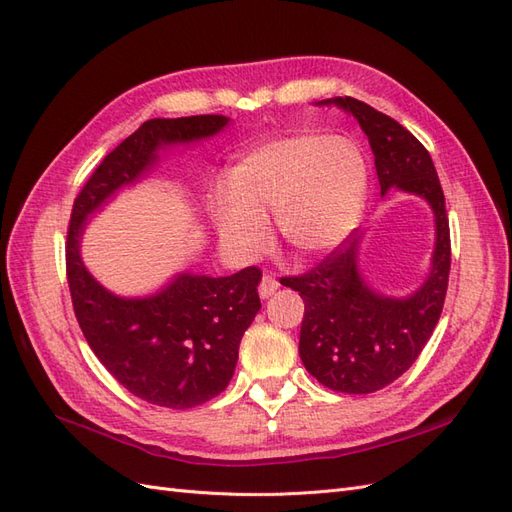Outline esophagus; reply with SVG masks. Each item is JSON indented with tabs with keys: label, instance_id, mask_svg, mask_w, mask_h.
<instances>
[{
	"label": "esophagus",
	"instance_id": "esophagus-1",
	"mask_svg": "<svg viewBox=\"0 0 512 512\" xmlns=\"http://www.w3.org/2000/svg\"><path fill=\"white\" fill-rule=\"evenodd\" d=\"M277 288H280V282H277L273 275H262L260 286H258V294H260V299H269L273 292H277Z\"/></svg>",
	"mask_w": 512,
	"mask_h": 512
}]
</instances>
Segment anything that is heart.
Returning a JSON list of instances; mask_svg holds the SVG:
<instances>
[{"label": "heart", "instance_id": "heart-1", "mask_svg": "<svg viewBox=\"0 0 512 512\" xmlns=\"http://www.w3.org/2000/svg\"><path fill=\"white\" fill-rule=\"evenodd\" d=\"M369 192L367 160L348 138L294 134L247 151L228 170V190L211 200L222 243L241 258L265 250L275 215L299 258H318L359 226Z\"/></svg>", "mask_w": 512, "mask_h": 512}]
</instances>
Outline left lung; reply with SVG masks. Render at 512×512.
<instances>
[{
	"label": "left lung",
	"mask_w": 512,
	"mask_h": 512,
	"mask_svg": "<svg viewBox=\"0 0 512 512\" xmlns=\"http://www.w3.org/2000/svg\"><path fill=\"white\" fill-rule=\"evenodd\" d=\"M316 104H333L359 121L376 158L380 196L399 190L423 198L436 226L429 273L404 297H389L365 282L359 267L363 237L344 241L309 273L282 280L305 303L299 337L305 369L331 391L365 395L406 374L436 329L451 271V232L436 166L416 136L350 96Z\"/></svg>",
	"instance_id": "8db88e82"
}]
</instances>
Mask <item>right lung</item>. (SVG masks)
<instances>
[{
  "label": "right lung",
  "mask_w": 512,
  "mask_h": 512,
  "mask_svg": "<svg viewBox=\"0 0 512 512\" xmlns=\"http://www.w3.org/2000/svg\"><path fill=\"white\" fill-rule=\"evenodd\" d=\"M224 115L149 119L115 147L76 196L66 243V271L76 320L89 348L113 378L147 404L185 410L220 395L239 359V344L260 309L262 273H177L147 297H119L81 258L89 218L123 188L147 177L168 147L220 134Z\"/></svg>",
  "instance_id": "right-lung-1"
}]
</instances>
